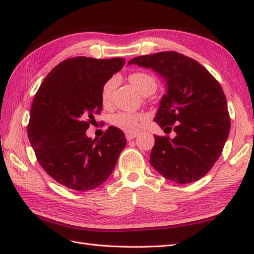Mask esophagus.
<instances>
[{"label": "esophagus", "instance_id": "34e87169", "mask_svg": "<svg viewBox=\"0 0 254 254\" xmlns=\"http://www.w3.org/2000/svg\"><path fill=\"white\" fill-rule=\"evenodd\" d=\"M136 136H137V134H135V133H127L126 134V137H127V140H132Z\"/></svg>", "mask_w": 254, "mask_h": 254}]
</instances>
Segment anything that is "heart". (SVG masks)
<instances>
[{
  "instance_id": "obj_1",
  "label": "heart",
  "mask_w": 254,
  "mask_h": 254,
  "mask_svg": "<svg viewBox=\"0 0 254 254\" xmlns=\"http://www.w3.org/2000/svg\"><path fill=\"white\" fill-rule=\"evenodd\" d=\"M129 81L136 87V90L144 94L148 91H155L157 82L154 76L146 72H133L129 74ZM116 87V79H110L103 85L102 88V102L104 105H109L113 97V93ZM145 120V117L139 114L120 113L114 117V125L127 133H136L141 123Z\"/></svg>"
}]
</instances>
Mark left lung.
<instances>
[{"label":"left lung","instance_id":"8db88e82","mask_svg":"<svg viewBox=\"0 0 254 254\" xmlns=\"http://www.w3.org/2000/svg\"><path fill=\"white\" fill-rule=\"evenodd\" d=\"M131 64L150 68L167 81L154 120L176 136L155 135L150 164L180 184L200 180L220 158L231 129L222 86L202 64L178 52L138 56Z\"/></svg>","mask_w":254,"mask_h":254}]
</instances>
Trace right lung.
<instances>
[{"mask_svg": "<svg viewBox=\"0 0 254 254\" xmlns=\"http://www.w3.org/2000/svg\"><path fill=\"white\" fill-rule=\"evenodd\" d=\"M125 63L121 57L68 58L52 69L34 95L29 140L45 172L70 190L102 185L127 145L125 134L115 127L100 138L85 133L103 108V85Z\"/></svg>", "mask_w": 254, "mask_h": 254, "instance_id": "1", "label": "right lung"}]
</instances>
